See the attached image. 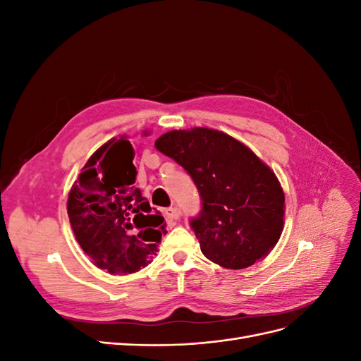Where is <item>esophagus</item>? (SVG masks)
Returning <instances> with one entry per match:
<instances>
[{"mask_svg": "<svg viewBox=\"0 0 361 361\" xmlns=\"http://www.w3.org/2000/svg\"><path fill=\"white\" fill-rule=\"evenodd\" d=\"M164 214H166L167 220H170V221L178 220V218L180 216V212H179V209H176V207H167V209L164 211Z\"/></svg>", "mask_w": 361, "mask_h": 361, "instance_id": "esophagus-1", "label": "esophagus"}]
</instances>
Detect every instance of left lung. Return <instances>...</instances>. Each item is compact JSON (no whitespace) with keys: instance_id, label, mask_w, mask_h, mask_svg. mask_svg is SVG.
<instances>
[{"instance_id":"obj_1","label":"left lung","mask_w":361,"mask_h":361,"mask_svg":"<svg viewBox=\"0 0 361 361\" xmlns=\"http://www.w3.org/2000/svg\"><path fill=\"white\" fill-rule=\"evenodd\" d=\"M155 147L187 170L200 192L191 227L207 259L244 269L269 255L285 224V192L253 150L211 128L170 130Z\"/></svg>"}]
</instances>
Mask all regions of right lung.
<instances>
[{
  "instance_id": "add662e5",
  "label": "right lung",
  "mask_w": 361,
  "mask_h": 361,
  "mask_svg": "<svg viewBox=\"0 0 361 361\" xmlns=\"http://www.w3.org/2000/svg\"><path fill=\"white\" fill-rule=\"evenodd\" d=\"M126 135L108 140L85 162L69 192L76 241L110 274H133L157 256L164 216L135 188L134 149Z\"/></svg>"
}]
</instances>
